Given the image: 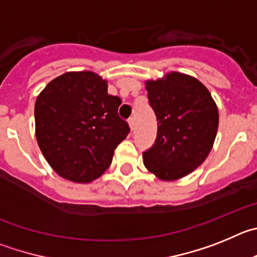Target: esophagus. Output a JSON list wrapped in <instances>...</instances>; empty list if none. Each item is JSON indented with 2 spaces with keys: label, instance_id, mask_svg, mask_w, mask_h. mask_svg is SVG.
I'll return each mask as SVG.
<instances>
[{
  "label": "esophagus",
  "instance_id": "34e87169",
  "mask_svg": "<svg viewBox=\"0 0 257 257\" xmlns=\"http://www.w3.org/2000/svg\"><path fill=\"white\" fill-rule=\"evenodd\" d=\"M128 124H129V126H131L132 131H133V129H134V117H129Z\"/></svg>",
  "mask_w": 257,
  "mask_h": 257
}]
</instances>
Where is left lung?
Here are the masks:
<instances>
[{
  "mask_svg": "<svg viewBox=\"0 0 257 257\" xmlns=\"http://www.w3.org/2000/svg\"><path fill=\"white\" fill-rule=\"evenodd\" d=\"M149 103L157 120L155 145L143 163L163 180L186 177L201 165L218 132V107L201 82L180 73L146 83Z\"/></svg>",
  "mask_w": 257,
  "mask_h": 257,
  "instance_id": "1",
  "label": "left lung"
}]
</instances>
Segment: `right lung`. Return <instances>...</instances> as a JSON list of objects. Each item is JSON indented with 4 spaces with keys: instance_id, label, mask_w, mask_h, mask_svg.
<instances>
[{
    "instance_id": "1",
    "label": "right lung",
    "mask_w": 257,
    "mask_h": 257,
    "mask_svg": "<svg viewBox=\"0 0 257 257\" xmlns=\"http://www.w3.org/2000/svg\"><path fill=\"white\" fill-rule=\"evenodd\" d=\"M121 100L92 71L65 73L36 101V137L52 169L65 179L88 183L106 172L131 132L117 114Z\"/></svg>"
}]
</instances>
